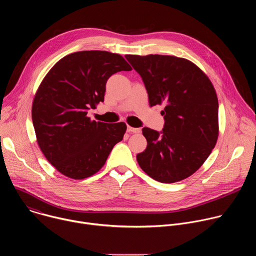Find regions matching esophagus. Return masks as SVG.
<instances>
[{
    "mask_svg": "<svg viewBox=\"0 0 256 256\" xmlns=\"http://www.w3.org/2000/svg\"><path fill=\"white\" fill-rule=\"evenodd\" d=\"M126 132H134V134H138V132H140V128H132V126H128Z\"/></svg>",
    "mask_w": 256,
    "mask_h": 256,
    "instance_id": "obj_1",
    "label": "esophagus"
}]
</instances>
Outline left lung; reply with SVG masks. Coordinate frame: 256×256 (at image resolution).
I'll list each match as a JSON object with an SVG mask.
<instances>
[{"instance_id":"left-lung-1","label":"left lung","mask_w":256,"mask_h":256,"mask_svg":"<svg viewBox=\"0 0 256 256\" xmlns=\"http://www.w3.org/2000/svg\"><path fill=\"white\" fill-rule=\"evenodd\" d=\"M126 58L142 77L149 104H165L163 130H142L147 148L136 155L140 167L163 184L190 177L218 140V103L212 82L186 58L161 54H128Z\"/></svg>"}]
</instances>
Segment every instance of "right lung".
Segmentation results:
<instances>
[{"label":"right lung","instance_id":"1","mask_svg":"<svg viewBox=\"0 0 256 256\" xmlns=\"http://www.w3.org/2000/svg\"><path fill=\"white\" fill-rule=\"evenodd\" d=\"M130 70L120 54L83 50L60 60L42 80L32 104L33 126L42 152L64 176H92L124 138V122H95L87 114L104 101L109 77Z\"/></svg>","mask_w":256,"mask_h":256}]
</instances>
